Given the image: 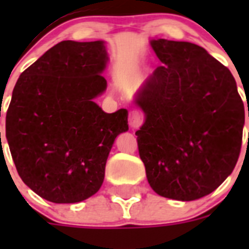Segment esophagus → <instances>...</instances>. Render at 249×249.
Returning a JSON list of instances; mask_svg holds the SVG:
<instances>
[{
  "mask_svg": "<svg viewBox=\"0 0 249 249\" xmlns=\"http://www.w3.org/2000/svg\"><path fill=\"white\" fill-rule=\"evenodd\" d=\"M128 123L132 128H138L142 124V114L138 111H131L128 114Z\"/></svg>",
  "mask_w": 249,
  "mask_h": 249,
  "instance_id": "obj_1",
  "label": "esophagus"
}]
</instances>
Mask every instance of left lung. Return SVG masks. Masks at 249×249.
Returning a JSON list of instances; mask_svg holds the SVG:
<instances>
[{
    "instance_id": "1",
    "label": "left lung",
    "mask_w": 249,
    "mask_h": 249,
    "mask_svg": "<svg viewBox=\"0 0 249 249\" xmlns=\"http://www.w3.org/2000/svg\"><path fill=\"white\" fill-rule=\"evenodd\" d=\"M151 46L163 65L136 101L146 116L136 132L140 157L157 195L195 201L218 188L236 166L245 106L230 70L204 48L164 38Z\"/></svg>"
}]
</instances>
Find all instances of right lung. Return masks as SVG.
I'll return each instance as SVG.
<instances>
[{"mask_svg":"<svg viewBox=\"0 0 249 249\" xmlns=\"http://www.w3.org/2000/svg\"><path fill=\"white\" fill-rule=\"evenodd\" d=\"M103 41H62L22 72L6 113V138L19 177L53 203H76L101 188L127 109L106 113L93 98L107 87ZM1 135V133H0Z\"/></svg>","mask_w":249,"mask_h":249,"instance_id":"obj_1","label":"right lung"}]
</instances>
